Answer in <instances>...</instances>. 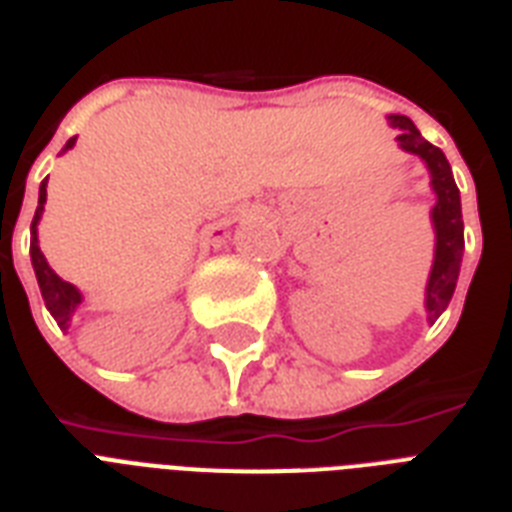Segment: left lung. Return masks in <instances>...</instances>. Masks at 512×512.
<instances>
[{
	"label": "left lung",
	"mask_w": 512,
	"mask_h": 512,
	"mask_svg": "<svg viewBox=\"0 0 512 512\" xmlns=\"http://www.w3.org/2000/svg\"><path fill=\"white\" fill-rule=\"evenodd\" d=\"M388 122L390 127H398V146L425 162L430 172V188L436 191V207L430 209V220H433V231H436V257H433L428 287H425V311H428L430 324H436V319L446 311V305L454 295L457 276H460L462 249H465L460 188L454 183L452 167L446 162L444 151L422 138L409 116L393 114L388 116Z\"/></svg>",
	"instance_id": "8db88e82"
}]
</instances>
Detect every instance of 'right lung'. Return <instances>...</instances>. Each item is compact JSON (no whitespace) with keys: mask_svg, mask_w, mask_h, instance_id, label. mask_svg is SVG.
Returning a JSON list of instances; mask_svg holds the SVG:
<instances>
[{"mask_svg":"<svg viewBox=\"0 0 512 512\" xmlns=\"http://www.w3.org/2000/svg\"><path fill=\"white\" fill-rule=\"evenodd\" d=\"M76 138H71L66 143L63 151L68 148H74ZM44 201H47V180H42L39 185V207L34 212V220H31V265H34L36 281H39V289H42L44 305H47V311L52 313V319L58 321V327L66 332L68 324H71V316L82 303V292L74 287V284H68L58 276V273L52 271L47 260H44L42 249H39V236H36V225H39V217L44 212Z\"/></svg>","mask_w":512,"mask_h":512,"instance_id":"obj_1","label":"right lung"}]
</instances>
